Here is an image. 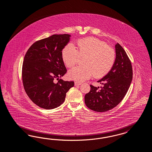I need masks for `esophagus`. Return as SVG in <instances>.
<instances>
[{
	"mask_svg": "<svg viewBox=\"0 0 152 152\" xmlns=\"http://www.w3.org/2000/svg\"><path fill=\"white\" fill-rule=\"evenodd\" d=\"M81 85V83H78V82H75V86H79V85Z\"/></svg>",
	"mask_w": 152,
	"mask_h": 152,
	"instance_id": "1",
	"label": "esophagus"
}]
</instances>
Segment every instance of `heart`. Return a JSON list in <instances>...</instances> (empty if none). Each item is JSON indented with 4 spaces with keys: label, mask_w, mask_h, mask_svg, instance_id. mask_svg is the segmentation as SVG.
I'll use <instances>...</instances> for the list:
<instances>
[{
    "label": "heart",
    "mask_w": 152,
    "mask_h": 152,
    "mask_svg": "<svg viewBox=\"0 0 152 152\" xmlns=\"http://www.w3.org/2000/svg\"><path fill=\"white\" fill-rule=\"evenodd\" d=\"M77 44V50L69 43L62 51V60L68 67L77 64L80 58H84V66L75 67L69 71L70 79L83 82L93 75L95 78H101L109 73L115 62V52L112 47L92 37L80 39Z\"/></svg>",
    "instance_id": "1"
}]
</instances>
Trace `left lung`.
Segmentation results:
<instances>
[{"label":"left lung","instance_id":"1","mask_svg":"<svg viewBox=\"0 0 152 152\" xmlns=\"http://www.w3.org/2000/svg\"><path fill=\"white\" fill-rule=\"evenodd\" d=\"M115 62L109 73L97 83L102 87L90 85V91L85 96L86 105L92 110L104 112L117 106L124 97L133 78L131 62L124 48L115 45Z\"/></svg>","mask_w":152,"mask_h":152}]
</instances>
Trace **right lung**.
Masks as SVG:
<instances>
[{"label": "right lung", "instance_id": "obj_1", "mask_svg": "<svg viewBox=\"0 0 152 152\" xmlns=\"http://www.w3.org/2000/svg\"><path fill=\"white\" fill-rule=\"evenodd\" d=\"M71 35L53 34L34 43L24 56L22 81L25 91L37 106L53 109L64 102L66 93L74 81L59 78L67 69L62 51L69 42ZM55 79L59 80L55 83Z\"/></svg>", "mask_w": 152, "mask_h": 152}]
</instances>
